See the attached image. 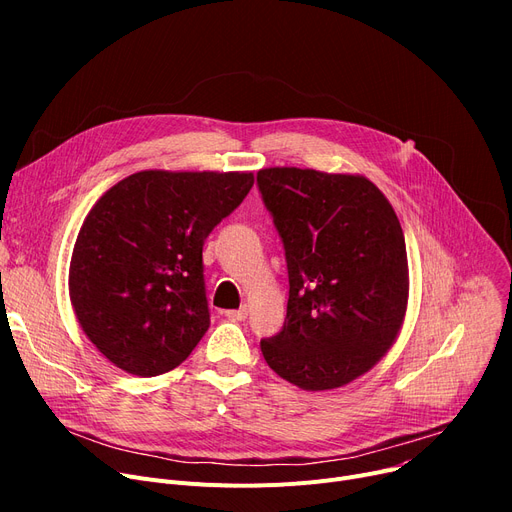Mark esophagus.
<instances>
[{
	"label": "esophagus",
	"instance_id": "obj_1",
	"mask_svg": "<svg viewBox=\"0 0 512 512\" xmlns=\"http://www.w3.org/2000/svg\"><path fill=\"white\" fill-rule=\"evenodd\" d=\"M228 319H234V321H242L247 315H249V307H240V309H232V311H226L224 313Z\"/></svg>",
	"mask_w": 512,
	"mask_h": 512
}]
</instances>
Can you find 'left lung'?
<instances>
[{
	"label": "left lung",
	"instance_id": "left-lung-1",
	"mask_svg": "<svg viewBox=\"0 0 512 512\" xmlns=\"http://www.w3.org/2000/svg\"><path fill=\"white\" fill-rule=\"evenodd\" d=\"M257 184L290 282L286 324L261 340V353L301 390L342 388L390 351L405 324V234L386 195L361 174L263 168Z\"/></svg>",
	"mask_w": 512,
	"mask_h": 512
}]
</instances>
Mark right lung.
<instances>
[{"instance_id": "right-lung-1", "label": "right lung", "mask_w": 512, "mask_h": 512, "mask_svg": "<svg viewBox=\"0 0 512 512\" xmlns=\"http://www.w3.org/2000/svg\"><path fill=\"white\" fill-rule=\"evenodd\" d=\"M253 172L130 174L93 205L74 242L70 303L116 367L153 378L209 328L203 242L251 191Z\"/></svg>"}]
</instances>
